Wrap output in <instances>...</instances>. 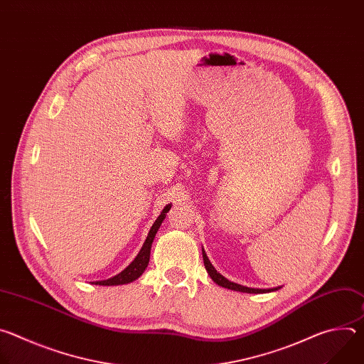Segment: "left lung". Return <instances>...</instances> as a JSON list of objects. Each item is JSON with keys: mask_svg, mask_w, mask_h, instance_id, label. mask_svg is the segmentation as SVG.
Listing matches in <instances>:
<instances>
[{"mask_svg": "<svg viewBox=\"0 0 364 364\" xmlns=\"http://www.w3.org/2000/svg\"><path fill=\"white\" fill-rule=\"evenodd\" d=\"M203 262H204V268L207 271V274L210 275V278L220 287L223 288H228V289H232V291H239V292H247V294H267V292H274V291H278L281 287H277V288H268V289H262V288H249V287H245V285H240V284H236V282H232L229 281L228 278H225L222 274H219L215 267L212 265V262L209 261V257H207L204 249H203Z\"/></svg>", "mask_w": 364, "mask_h": 364, "instance_id": "1", "label": "left lung"}]
</instances>
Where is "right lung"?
I'll return each instance as SVG.
<instances>
[{
	"label": "right lung",
	"mask_w": 364,
	"mask_h": 364,
	"mask_svg": "<svg viewBox=\"0 0 364 364\" xmlns=\"http://www.w3.org/2000/svg\"><path fill=\"white\" fill-rule=\"evenodd\" d=\"M171 209V204L166 205L164 210L161 212V215L157 218V220L154 222V225L151 226L149 232H148V236L141 247V250L138 252V255L135 256L134 261L122 271L119 272L118 275L112 277V278H108V279H103V281H95L92 284L95 285H103V287H112V285H124V284H129V282H134L135 279H138L144 271L148 267V262H149V253H151V246H152V242L155 239V235H157L161 223L164 222L168 210Z\"/></svg>",
	"instance_id": "right-lung-1"
}]
</instances>
